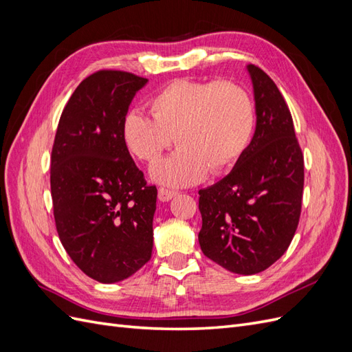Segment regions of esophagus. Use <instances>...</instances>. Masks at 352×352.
<instances>
[{"instance_id":"esophagus-1","label":"esophagus","mask_w":352,"mask_h":352,"mask_svg":"<svg viewBox=\"0 0 352 352\" xmlns=\"http://www.w3.org/2000/svg\"><path fill=\"white\" fill-rule=\"evenodd\" d=\"M177 195L176 190L167 189V188H160L158 189V198L160 201H170L172 198H175Z\"/></svg>"}]
</instances>
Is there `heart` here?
Listing matches in <instances>:
<instances>
[{
    "label": "heart",
    "mask_w": 352,
    "mask_h": 352,
    "mask_svg": "<svg viewBox=\"0 0 352 352\" xmlns=\"http://www.w3.org/2000/svg\"><path fill=\"white\" fill-rule=\"evenodd\" d=\"M153 116H124L123 141L144 163H154L176 142L180 150L153 167L160 184L184 188L235 166L254 140L257 113L248 91L232 82L176 79L148 100Z\"/></svg>",
    "instance_id": "b5f03b06"
}]
</instances>
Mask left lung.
Instances as JSON below:
<instances>
[{"instance_id": "left-lung-1", "label": "left lung", "mask_w": 352, "mask_h": 352, "mask_svg": "<svg viewBox=\"0 0 352 352\" xmlns=\"http://www.w3.org/2000/svg\"><path fill=\"white\" fill-rule=\"evenodd\" d=\"M247 69L257 113L254 140L228 176L198 192L199 247L238 274L260 273L285 254L304 189V155L291 111L267 73L254 65Z\"/></svg>"}]
</instances>
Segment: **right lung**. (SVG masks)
<instances>
[{"mask_svg":"<svg viewBox=\"0 0 352 352\" xmlns=\"http://www.w3.org/2000/svg\"><path fill=\"white\" fill-rule=\"evenodd\" d=\"M148 79L100 70L61 113L51 153V197L63 247L101 283L127 279L150 261L157 188L146 185L122 124Z\"/></svg>","mask_w":352,"mask_h":352,"instance_id":"add662e5","label":"right lung"}]
</instances>
